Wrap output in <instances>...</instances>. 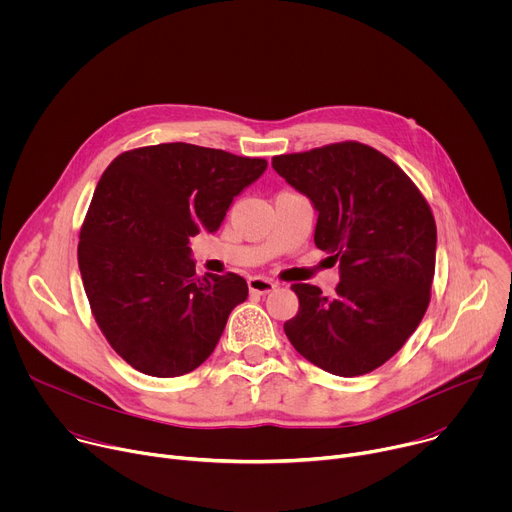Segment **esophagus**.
Wrapping results in <instances>:
<instances>
[{
  "mask_svg": "<svg viewBox=\"0 0 512 512\" xmlns=\"http://www.w3.org/2000/svg\"><path fill=\"white\" fill-rule=\"evenodd\" d=\"M249 289L251 294H259V296H265L269 294V291H273L277 287V283L269 277H261V275H255V277H249Z\"/></svg>",
  "mask_w": 512,
  "mask_h": 512,
  "instance_id": "obj_1",
  "label": "esophagus"
}]
</instances>
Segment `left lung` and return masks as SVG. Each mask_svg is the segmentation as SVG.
I'll use <instances>...</instances> for the list:
<instances>
[{"label":"left lung","mask_w":512,"mask_h":512,"mask_svg":"<svg viewBox=\"0 0 512 512\" xmlns=\"http://www.w3.org/2000/svg\"><path fill=\"white\" fill-rule=\"evenodd\" d=\"M273 170L318 210L314 243L340 263L334 296L294 283V348L338 377L367 375L415 332L431 298L437 231L411 178L358 141L273 158Z\"/></svg>","instance_id":"obj_1"}]
</instances>
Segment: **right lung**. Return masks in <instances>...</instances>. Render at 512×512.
<instances>
[{
	"mask_svg": "<svg viewBox=\"0 0 512 512\" xmlns=\"http://www.w3.org/2000/svg\"><path fill=\"white\" fill-rule=\"evenodd\" d=\"M265 168L263 158L176 141L123 152L103 172L79 269L103 336L135 371L170 379L198 369L247 300L237 273L198 277L188 243L218 231Z\"/></svg>",
	"mask_w": 512,
	"mask_h": 512,
	"instance_id": "add662e5",
	"label": "right lung"
}]
</instances>
